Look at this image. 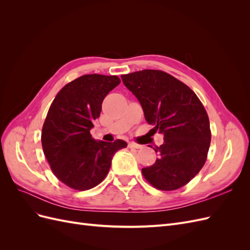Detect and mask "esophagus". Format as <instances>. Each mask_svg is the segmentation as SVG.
<instances>
[{
  "instance_id": "obj_1",
  "label": "esophagus",
  "mask_w": 250,
  "mask_h": 250,
  "mask_svg": "<svg viewBox=\"0 0 250 250\" xmlns=\"http://www.w3.org/2000/svg\"><path fill=\"white\" fill-rule=\"evenodd\" d=\"M128 147L129 148H135V149H141L142 146L139 145V144H135V143H128Z\"/></svg>"
}]
</instances>
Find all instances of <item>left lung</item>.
<instances>
[{
	"label": "left lung",
	"instance_id": "left-lung-1",
	"mask_svg": "<svg viewBox=\"0 0 250 250\" xmlns=\"http://www.w3.org/2000/svg\"><path fill=\"white\" fill-rule=\"evenodd\" d=\"M121 78L138 98L152 130L164 134V144L154 149L158 158L142 169L144 177L162 191L186 186L208 157L211 134L206 108L190 87L166 72L143 70Z\"/></svg>",
	"mask_w": 250,
	"mask_h": 250
}]
</instances>
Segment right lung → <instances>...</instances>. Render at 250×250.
Instances as JSON below:
<instances>
[{
    "mask_svg": "<svg viewBox=\"0 0 250 250\" xmlns=\"http://www.w3.org/2000/svg\"><path fill=\"white\" fill-rule=\"evenodd\" d=\"M118 76L83 75L56 95L42 126V145L53 174L69 188L89 190L106 177L112 156L127 143L96 141L89 130Z\"/></svg>",
    "mask_w": 250,
    "mask_h": 250,
    "instance_id": "1",
    "label": "right lung"
}]
</instances>
